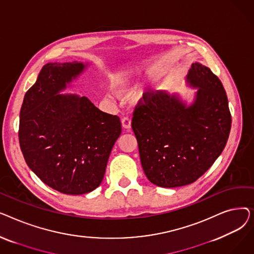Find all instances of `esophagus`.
<instances>
[{
    "mask_svg": "<svg viewBox=\"0 0 254 254\" xmlns=\"http://www.w3.org/2000/svg\"><path fill=\"white\" fill-rule=\"evenodd\" d=\"M122 125H123V127L126 128V129H129L130 128V125H131V120L129 117H124L122 119Z\"/></svg>",
    "mask_w": 254,
    "mask_h": 254,
    "instance_id": "1",
    "label": "esophagus"
}]
</instances>
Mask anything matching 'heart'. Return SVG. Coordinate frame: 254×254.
I'll use <instances>...</instances> for the list:
<instances>
[{
    "mask_svg": "<svg viewBox=\"0 0 254 254\" xmlns=\"http://www.w3.org/2000/svg\"><path fill=\"white\" fill-rule=\"evenodd\" d=\"M115 90L120 93V95H125V96H129L134 92V87L130 85V82L128 81V79L126 77H120L115 81Z\"/></svg>",
    "mask_w": 254,
    "mask_h": 254,
    "instance_id": "heart-1",
    "label": "heart"
}]
</instances>
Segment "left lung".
Returning <instances> with one entry per match:
<instances>
[{"label": "left lung", "mask_w": 254, "mask_h": 254, "mask_svg": "<svg viewBox=\"0 0 254 254\" xmlns=\"http://www.w3.org/2000/svg\"><path fill=\"white\" fill-rule=\"evenodd\" d=\"M186 81L197 88L191 105L167 91L147 92L132 117L145 175L161 188L194 182L214 164L230 136L232 116L219 78L194 63Z\"/></svg>", "instance_id": "1"}]
</instances>
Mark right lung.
<instances>
[{
	"label": "right lung",
	"instance_id": "obj_1",
	"mask_svg": "<svg viewBox=\"0 0 254 254\" xmlns=\"http://www.w3.org/2000/svg\"><path fill=\"white\" fill-rule=\"evenodd\" d=\"M85 66L78 62L45 64L20 109L18 138L25 163L65 194L98 188L122 134L117 115L101 111L86 97L60 95Z\"/></svg>",
	"mask_w": 254,
	"mask_h": 254
}]
</instances>
